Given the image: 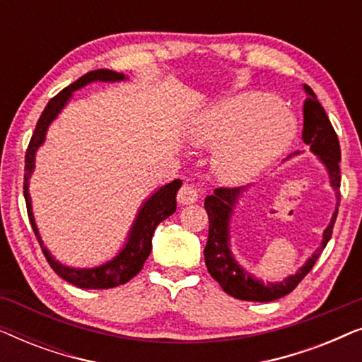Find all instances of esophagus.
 Segmentation results:
<instances>
[{"instance_id": "obj_1", "label": "esophagus", "mask_w": 362, "mask_h": 362, "mask_svg": "<svg viewBox=\"0 0 362 362\" xmlns=\"http://www.w3.org/2000/svg\"><path fill=\"white\" fill-rule=\"evenodd\" d=\"M197 197H199V194H197V191L192 186H189V185H185L180 189V192H177V202H180L181 206L194 204V202L197 201Z\"/></svg>"}]
</instances>
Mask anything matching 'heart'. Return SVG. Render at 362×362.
Wrapping results in <instances>:
<instances>
[{"mask_svg":"<svg viewBox=\"0 0 362 362\" xmlns=\"http://www.w3.org/2000/svg\"><path fill=\"white\" fill-rule=\"evenodd\" d=\"M296 120L279 98L244 92L202 108L186 125V140L196 148H214L212 170L222 182L247 185L269 171L288 151Z\"/></svg>","mask_w":362,"mask_h":362,"instance_id":"1","label":"heart"}]
</instances>
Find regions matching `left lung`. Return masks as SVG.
<instances>
[{
    "label": "left lung",
    "mask_w": 362,
    "mask_h": 362,
    "mask_svg": "<svg viewBox=\"0 0 362 362\" xmlns=\"http://www.w3.org/2000/svg\"><path fill=\"white\" fill-rule=\"evenodd\" d=\"M303 90L306 93V100L303 107V143L310 146V151L315 156H318L321 165L325 166L328 173V180L331 189L336 196V207L331 221L326 229L323 230V239L318 249L311 254L303 265L295 272L293 275H288L280 281H264L257 279L254 274L245 270L239 262H237L234 252L230 249V221L234 216L235 206L239 204L240 197L249 187H235V189H219L214 191V194L206 196L204 209L209 217V235H207V244L204 249V260L207 272L212 279L221 285V288L227 295L234 296L237 300L245 301H267L279 300L281 296L288 295L305 275L313 269L315 262L318 260L321 252L328 244L333 234V226L338 216L339 206V186H341V148L333 125H331L325 108L316 98L311 87L303 83ZM298 155L293 153L286 160Z\"/></svg>",
    "instance_id": "8db88e82"
}]
</instances>
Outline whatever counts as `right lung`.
Returning <instances> with one entry per match:
<instances>
[{"label":"right lung","mask_w":362,"mask_h":362,"mask_svg":"<svg viewBox=\"0 0 362 362\" xmlns=\"http://www.w3.org/2000/svg\"><path fill=\"white\" fill-rule=\"evenodd\" d=\"M128 81L125 74H118L108 69H98V71L87 72L86 76H82L78 81H76L72 86L64 88L62 92H59L56 97L51 98L49 103L44 108L41 118L37 120L36 130L33 133L31 141H29L28 151H26V166H24V199H26L28 206V216L29 222H31L34 234L41 249L46 255L49 265L52 267V270L64 279L69 284H72L77 288H86V290H105L113 288V286L127 284L128 280H132L138 272L143 269V264L148 259L151 252V239L155 234L156 227L160 222L168 219L171 214H175L176 211V192L180 191L182 185L181 180H175L168 185L158 187L150 197H146L145 202L140 206V209L136 212L135 221L128 230L125 244L115 257H112L110 260L103 262V264L97 267H90V269H77V267H69L64 265L62 262L56 260L52 257L51 252L41 239L39 234L36 219L33 214V202L31 194H29V181L36 168V153L39 148L46 141V135L51 123L61 115V112L66 108V105L71 100L74 92L78 88L88 86L93 82H122Z\"/></svg>","instance_id":"1"}]
</instances>
